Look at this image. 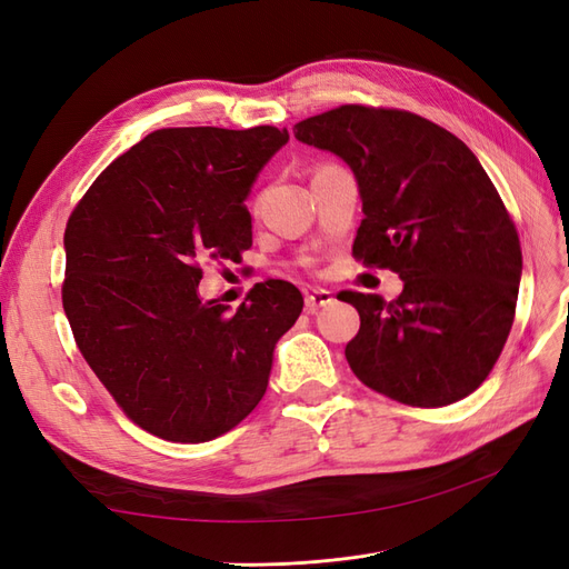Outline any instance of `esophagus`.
I'll return each mask as SVG.
<instances>
[{"label": "esophagus", "mask_w": 569, "mask_h": 569, "mask_svg": "<svg viewBox=\"0 0 569 569\" xmlns=\"http://www.w3.org/2000/svg\"><path fill=\"white\" fill-rule=\"evenodd\" d=\"M335 301V295L330 289H311L306 291V311L308 313H316L318 308L322 306H330Z\"/></svg>", "instance_id": "34e87169"}]
</instances>
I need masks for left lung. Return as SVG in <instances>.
<instances>
[{"label": "left lung", "mask_w": 569, "mask_h": 569, "mask_svg": "<svg viewBox=\"0 0 569 569\" xmlns=\"http://www.w3.org/2000/svg\"><path fill=\"white\" fill-rule=\"evenodd\" d=\"M351 168L363 201L353 256L399 272L393 301L341 291L360 316L347 360L408 406L456 403L487 380L522 278L518 230L470 147L408 111L339 107L295 126Z\"/></svg>", "instance_id": "obj_1"}]
</instances>
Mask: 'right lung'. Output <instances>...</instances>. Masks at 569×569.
Instances as JSON below:
<instances>
[{
    "instance_id": "obj_1",
    "label": "right lung",
    "mask_w": 569,
    "mask_h": 569,
    "mask_svg": "<svg viewBox=\"0 0 569 569\" xmlns=\"http://www.w3.org/2000/svg\"><path fill=\"white\" fill-rule=\"evenodd\" d=\"M287 128H166L101 173L68 218L63 311L126 416L168 441H211L263 399L303 297L256 284L232 311L199 297L203 261L251 247L247 197Z\"/></svg>"
}]
</instances>
